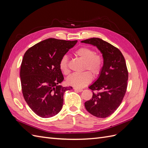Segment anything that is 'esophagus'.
Instances as JSON below:
<instances>
[{
    "label": "esophagus",
    "mask_w": 148,
    "mask_h": 148,
    "mask_svg": "<svg viewBox=\"0 0 148 148\" xmlns=\"http://www.w3.org/2000/svg\"><path fill=\"white\" fill-rule=\"evenodd\" d=\"M75 91H79V92H82L83 91V89H81V88H73Z\"/></svg>",
    "instance_id": "obj_1"
}]
</instances>
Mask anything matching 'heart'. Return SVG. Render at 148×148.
<instances>
[{
    "instance_id": "1",
    "label": "heart",
    "mask_w": 148,
    "mask_h": 148,
    "mask_svg": "<svg viewBox=\"0 0 148 148\" xmlns=\"http://www.w3.org/2000/svg\"><path fill=\"white\" fill-rule=\"evenodd\" d=\"M74 53L84 61V70H89L95 77L101 74L104 65V59L100 53H95L94 49L86 46L78 48ZM59 69L64 75H67L70 73L69 57L67 56H64L61 58ZM92 78L91 73L89 71H85L82 73H75L70 75L66 79V83L76 88H83L90 83Z\"/></svg>"
}]
</instances>
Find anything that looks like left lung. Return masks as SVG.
Listing matches in <instances>:
<instances>
[{
	"instance_id": "1",
	"label": "left lung",
	"mask_w": 148,
	"mask_h": 148,
	"mask_svg": "<svg viewBox=\"0 0 148 148\" xmlns=\"http://www.w3.org/2000/svg\"><path fill=\"white\" fill-rule=\"evenodd\" d=\"M82 42L96 46L101 51L104 65L99 77L89 87L92 91L90 100L84 102L88 112L106 118L117 109L126 93L128 78L125 58L119 49L100 38H93Z\"/></svg>"
}]
</instances>
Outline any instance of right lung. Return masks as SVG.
<instances>
[{"mask_svg": "<svg viewBox=\"0 0 148 148\" xmlns=\"http://www.w3.org/2000/svg\"><path fill=\"white\" fill-rule=\"evenodd\" d=\"M77 41L49 38L25 53L20 69L22 92L29 107L39 117L57 115L63 106L64 92L72 89L59 85L64 79L59 62Z\"/></svg>", "mask_w": 148, "mask_h": 148, "instance_id": "1", "label": "right lung"}]
</instances>
